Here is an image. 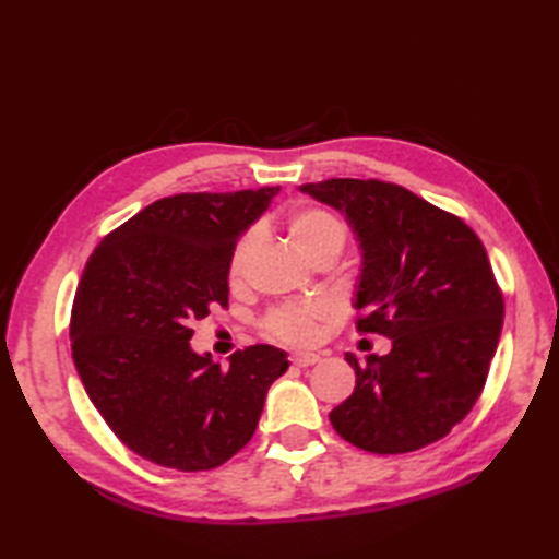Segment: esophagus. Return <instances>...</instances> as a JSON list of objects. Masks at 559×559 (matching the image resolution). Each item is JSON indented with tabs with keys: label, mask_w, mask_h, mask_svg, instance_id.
<instances>
[{
	"label": "esophagus",
	"mask_w": 559,
	"mask_h": 559,
	"mask_svg": "<svg viewBox=\"0 0 559 559\" xmlns=\"http://www.w3.org/2000/svg\"><path fill=\"white\" fill-rule=\"evenodd\" d=\"M290 362L295 367H310V365L319 362V355L317 353H293L290 355Z\"/></svg>",
	"instance_id": "34e87169"
}]
</instances>
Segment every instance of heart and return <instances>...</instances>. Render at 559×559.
Segmentation results:
<instances>
[{
    "mask_svg": "<svg viewBox=\"0 0 559 559\" xmlns=\"http://www.w3.org/2000/svg\"><path fill=\"white\" fill-rule=\"evenodd\" d=\"M286 228L293 245L300 249L305 257L312 261L319 257H338L348 240V223L343 221L336 211L319 204H305L293 209L286 218ZM257 247V230L249 228L237 237L235 247L230 249L228 266V283L230 288H240L247 278L249 259ZM331 310L326 302L310 300V302H286L271 310L261 319V331L264 336L290 343V346H305V343L314 341L319 324L329 319Z\"/></svg>",
    "mask_w": 559,
    "mask_h": 559,
    "instance_id": "heart-1",
    "label": "heart"
}]
</instances>
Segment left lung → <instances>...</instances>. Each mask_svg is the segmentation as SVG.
<instances>
[{"mask_svg": "<svg viewBox=\"0 0 559 559\" xmlns=\"http://www.w3.org/2000/svg\"><path fill=\"white\" fill-rule=\"evenodd\" d=\"M302 192L346 213L365 259L358 334L391 338L386 355H346L355 389L331 425L372 454L447 437L476 406L502 334V288L480 237L386 180L331 177Z\"/></svg>", "mask_w": 559, "mask_h": 559, "instance_id": "1", "label": "left lung"}]
</instances>
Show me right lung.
I'll use <instances>...</instances> for the list:
<instances>
[{
	"instance_id": "obj_1",
	"label": "right lung",
	"mask_w": 559,
	"mask_h": 559,
	"mask_svg": "<svg viewBox=\"0 0 559 559\" xmlns=\"http://www.w3.org/2000/svg\"><path fill=\"white\" fill-rule=\"evenodd\" d=\"M278 187L153 201L93 249L71 307L86 394L122 444L177 471H209L252 439L286 353L249 346L230 367L189 348L192 324L228 307V257Z\"/></svg>"
}]
</instances>
